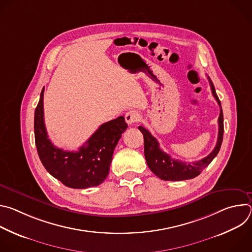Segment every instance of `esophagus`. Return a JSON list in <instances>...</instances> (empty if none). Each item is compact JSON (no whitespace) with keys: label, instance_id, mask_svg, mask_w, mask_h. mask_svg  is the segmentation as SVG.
Returning <instances> with one entry per match:
<instances>
[{"label":"esophagus","instance_id":"obj_1","mask_svg":"<svg viewBox=\"0 0 252 252\" xmlns=\"http://www.w3.org/2000/svg\"><path fill=\"white\" fill-rule=\"evenodd\" d=\"M139 118H140L139 113L136 112V111H129V112H127V113L125 115L126 122L128 125H132V124L138 122Z\"/></svg>","mask_w":252,"mask_h":252}]
</instances>
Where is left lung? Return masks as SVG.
Instances as JSON below:
<instances>
[{"mask_svg": "<svg viewBox=\"0 0 252 252\" xmlns=\"http://www.w3.org/2000/svg\"><path fill=\"white\" fill-rule=\"evenodd\" d=\"M210 84L211 92L217 99L220 107V114L219 118V137L217 141V146L213 151L204 158L194 161V162H184L177 159H173L169 155L164 153L160 148L158 139L153 136V134L143 126H138V129L141 131L145 139V157L147 163L150 169L160 179L163 181H186V179H191L200 174V172L213 160V158L218 156L223 138V114L221 109L220 100L215 93L214 86L211 80L208 77Z\"/></svg>", "mask_w": 252, "mask_h": 252, "instance_id": "1", "label": "left lung"}]
</instances>
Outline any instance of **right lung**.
<instances>
[{
	"label": "right lung",
	"instance_id": "1",
	"mask_svg": "<svg viewBox=\"0 0 252 252\" xmlns=\"http://www.w3.org/2000/svg\"><path fill=\"white\" fill-rule=\"evenodd\" d=\"M44 89L34 111V140L40 159L49 173L70 189L100 185L110 171L114 151L127 125L124 117L101 125L77 152L56 148L48 138L44 122Z\"/></svg>",
	"mask_w": 252,
	"mask_h": 252
}]
</instances>
